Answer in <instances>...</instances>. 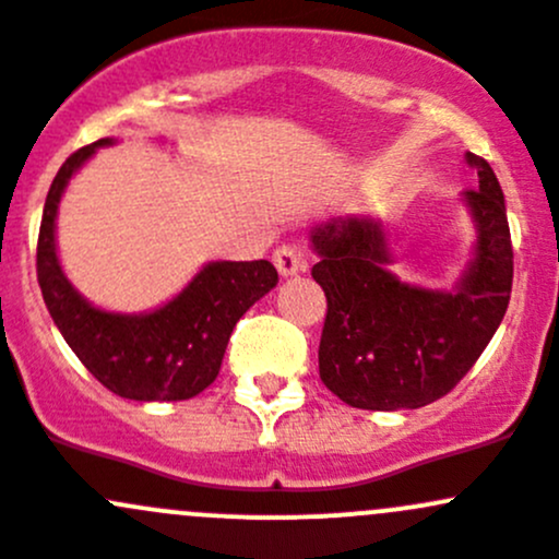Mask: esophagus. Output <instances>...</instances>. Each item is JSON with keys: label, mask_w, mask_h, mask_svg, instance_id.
Returning <instances> with one entry per match:
<instances>
[{"label": "esophagus", "mask_w": 559, "mask_h": 559, "mask_svg": "<svg viewBox=\"0 0 559 559\" xmlns=\"http://www.w3.org/2000/svg\"><path fill=\"white\" fill-rule=\"evenodd\" d=\"M274 266L282 277H293V274L304 272L307 269V258H304L301 247L296 245H282L274 250Z\"/></svg>", "instance_id": "34e87169"}]
</instances>
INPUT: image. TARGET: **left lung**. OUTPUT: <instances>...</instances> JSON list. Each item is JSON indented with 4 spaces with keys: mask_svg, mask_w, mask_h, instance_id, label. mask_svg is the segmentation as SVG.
<instances>
[{
    "mask_svg": "<svg viewBox=\"0 0 559 559\" xmlns=\"http://www.w3.org/2000/svg\"><path fill=\"white\" fill-rule=\"evenodd\" d=\"M476 166L465 191L476 223V258L450 293L425 290L388 272L382 223L338 217L314 228V282L328 312L320 336V379L355 408H419L447 395L479 360L503 320L514 280L509 217L492 166Z\"/></svg>",
    "mask_w": 559,
    "mask_h": 559,
    "instance_id": "obj_1",
    "label": "left lung"
}]
</instances>
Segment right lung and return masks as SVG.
<instances>
[{
	"label": "right lung",
	"mask_w": 559,
	"mask_h": 559,
	"mask_svg": "<svg viewBox=\"0 0 559 559\" xmlns=\"http://www.w3.org/2000/svg\"><path fill=\"white\" fill-rule=\"evenodd\" d=\"M112 140L80 147L64 160L45 199L37 239V280L61 336L107 390L131 401H186L215 382L241 314L277 285L269 261L206 263L191 285L151 314L91 307L64 277L56 255V212L69 177Z\"/></svg>",
	"instance_id": "obj_1"
}]
</instances>
